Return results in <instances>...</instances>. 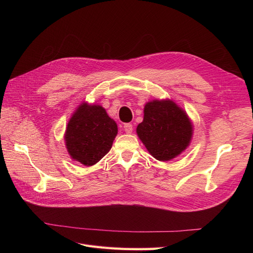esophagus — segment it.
I'll return each mask as SVG.
<instances>
[{"instance_id": "obj_1", "label": "esophagus", "mask_w": 253, "mask_h": 253, "mask_svg": "<svg viewBox=\"0 0 253 253\" xmlns=\"http://www.w3.org/2000/svg\"><path fill=\"white\" fill-rule=\"evenodd\" d=\"M124 129L126 134H131L133 132V126L131 124H126L124 126Z\"/></svg>"}]
</instances>
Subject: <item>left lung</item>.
I'll list each match as a JSON object with an SVG mask.
<instances>
[{"mask_svg": "<svg viewBox=\"0 0 253 253\" xmlns=\"http://www.w3.org/2000/svg\"><path fill=\"white\" fill-rule=\"evenodd\" d=\"M136 133L153 157L169 162L189 147L193 125L186 111L173 100L155 99L144 104L143 120Z\"/></svg>", "mask_w": 253, "mask_h": 253, "instance_id": "8db88e82", "label": "left lung"}]
</instances>
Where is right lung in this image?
<instances>
[{
    "label": "right lung",
    "mask_w": 253,
    "mask_h": 253,
    "mask_svg": "<svg viewBox=\"0 0 253 253\" xmlns=\"http://www.w3.org/2000/svg\"><path fill=\"white\" fill-rule=\"evenodd\" d=\"M118 127L101 105L82 102L73 113L64 140L74 162L94 166L111 150Z\"/></svg>",
    "instance_id": "right-lung-1"
}]
</instances>
